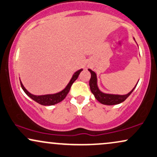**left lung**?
Listing matches in <instances>:
<instances>
[{"mask_svg":"<svg viewBox=\"0 0 157 157\" xmlns=\"http://www.w3.org/2000/svg\"><path fill=\"white\" fill-rule=\"evenodd\" d=\"M88 71H90V75H91V77H90V79L89 81V86H90V90H91L92 94H94L96 99H97V101H99L100 103L103 104V105H118V104H120L123 102L124 101H125L126 99H127V97H129L130 94L132 93L133 90H135V87L137 86V83H138V82H137V85L134 87L133 89L130 92H129L127 94L119 95V94H105L104 93V92L101 91V90H99V87H98L97 74L90 69H88Z\"/></svg>","mask_w":157,"mask_h":157,"instance_id":"8db88e82","label":"left lung"}]
</instances>
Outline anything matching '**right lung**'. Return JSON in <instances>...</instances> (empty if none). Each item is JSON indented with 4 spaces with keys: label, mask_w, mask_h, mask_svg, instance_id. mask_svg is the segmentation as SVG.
Segmentation results:
<instances>
[{
    "label": "right lung",
    "mask_w": 157,
    "mask_h": 157,
    "mask_svg": "<svg viewBox=\"0 0 157 157\" xmlns=\"http://www.w3.org/2000/svg\"><path fill=\"white\" fill-rule=\"evenodd\" d=\"M82 71V69L77 71L73 75L72 77H71V79L70 80V81H69V82L68 83L67 86H66V88H64L63 90H62L61 91L58 92V93H56V94H46V95H39V96L33 95V94L29 93V92L26 90V88L23 86V85H22L21 81H20V85H21L22 90H24L25 93L27 94L30 98H31L32 99L34 100L35 101H36L37 103L40 104L41 105H44V106L54 105H56V104L60 102V101H63V100L65 99V97H67L68 93L69 92V90H70L71 85H72L73 82L77 80V77L79 76V75H80V73Z\"/></svg>",
    "instance_id": "obj_1"
}]
</instances>
